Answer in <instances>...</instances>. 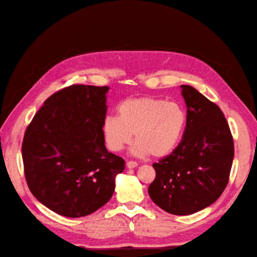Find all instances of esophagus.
<instances>
[{
  "instance_id": "esophagus-1",
  "label": "esophagus",
  "mask_w": 257,
  "mask_h": 257,
  "mask_svg": "<svg viewBox=\"0 0 257 257\" xmlns=\"http://www.w3.org/2000/svg\"><path fill=\"white\" fill-rule=\"evenodd\" d=\"M137 166H138V163L136 161H128L127 162V168H129V169H134Z\"/></svg>"
}]
</instances>
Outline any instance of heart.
Returning <instances> with one entry per match:
<instances>
[{"label":"heart","instance_id":"obj_1","mask_svg":"<svg viewBox=\"0 0 257 257\" xmlns=\"http://www.w3.org/2000/svg\"><path fill=\"white\" fill-rule=\"evenodd\" d=\"M118 116H107L102 133L108 148L122 150L135 138L133 155L161 158L170 154L181 140L187 113L176 101L155 97H137L123 100L117 108Z\"/></svg>","mask_w":257,"mask_h":257}]
</instances>
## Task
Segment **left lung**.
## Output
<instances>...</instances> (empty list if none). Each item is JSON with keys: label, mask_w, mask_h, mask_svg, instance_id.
<instances>
[{"label": "left lung", "mask_w": 257, "mask_h": 257, "mask_svg": "<svg viewBox=\"0 0 257 257\" xmlns=\"http://www.w3.org/2000/svg\"><path fill=\"white\" fill-rule=\"evenodd\" d=\"M187 127L181 143L154 163L151 200L168 213L189 215L220 198L228 182L234 158L233 138L221 109L192 86L181 85Z\"/></svg>", "instance_id": "8db88e82"}]
</instances>
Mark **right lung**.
<instances>
[{
    "mask_svg": "<svg viewBox=\"0 0 257 257\" xmlns=\"http://www.w3.org/2000/svg\"><path fill=\"white\" fill-rule=\"evenodd\" d=\"M109 87L73 85L44 101L27 127L24 173L32 194L59 215L90 214L110 200L124 160L106 149Z\"/></svg>",
    "mask_w": 257,
    "mask_h": 257,
    "instance_id": "right-lung-1",
    "label": "right lung"
}]
</instances>
